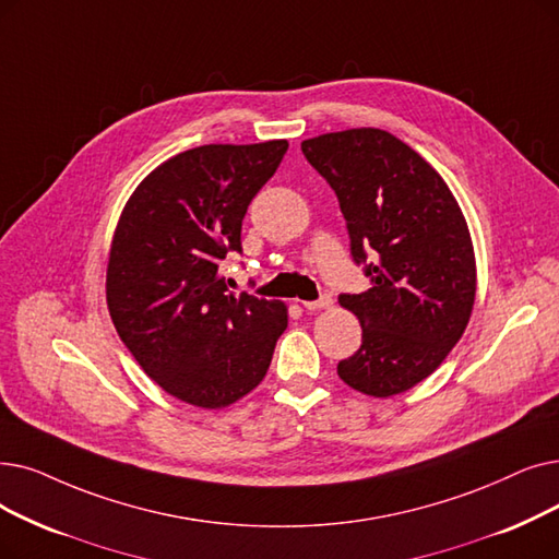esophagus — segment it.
<instances>
[{"mask_svg":"<svg viewBox=\"0 0 559 559\" xmlns=\"http://www.w3.org/2000/svg\"><path fill=\"white\" fill-rule=\"evenodd\" d=\"M331 304H333V299L329 295H324L318 301H304V308L306 310H322V308H331Z\"/></svg>","mask_w":559,"mask_h":559,"instance_id":"esophagus-1","label":"esophagus"}]
</instances>
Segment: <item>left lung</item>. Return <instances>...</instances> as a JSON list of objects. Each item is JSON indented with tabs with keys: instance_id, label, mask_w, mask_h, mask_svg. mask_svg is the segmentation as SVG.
I'll use <instances>...</instances> for the list:
<instances>
[{
	"instance_id": "1",
	"label": "left lung",
	"mask_w": 559,
	"mask_h": 559,
	"mask_svg": "<svg viewBox=\"0 0 559 559\" xmlns=\"http://www.w3.org/2000/svg\"><path fill=\"white\" fill-rule=\"evenodd\" d=\"M301 151L335 191L354 262L372 281L337 297L362 326L337 377L370 397L404 393L441 366L471 320L477 272L464 212L436 168L385 130L329 132Z\"/></svg>"
}]
</instances>
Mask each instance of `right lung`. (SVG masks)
I'll return each mask as SVG.
<instances>
[{"label": "right lung", "mask_w": 559, "mask_h": 559, "mask_svg": "<svg viewBox=\"0 0 559 559\" xmlns=\"http://www.w3.org/2000/svg\"><path fill=\"white\" fill-rule=\"evenodd\" d=\"M287 141L210 143L159 164L120 212L107 264L111 322L143 372L201 408L241 400L270 370L287 306L230 295L219 264Z\"/></svg>", "instance_id": "obj_1"}]
</instances>
